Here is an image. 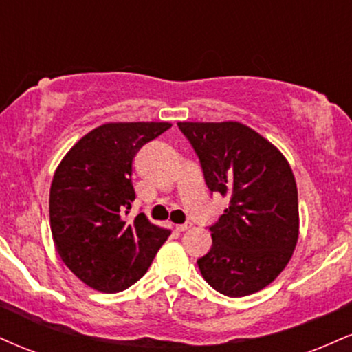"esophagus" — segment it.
<instances>
[{
    "instance_id": "1",
    "label": "esophagus",
    "mask_w": 352,
    "mask_h": 352,
    "mask_svg": "<svg viewBox=\"0 0 352 352\" xmlns=\"http://www.w3.org/2000/svg\"><path fill=\"white\" fill-rule=\"evenodd\" d=\"M190 228H192V221H185V223L177 225V230H179V232H187Z\"/></svg>"
}]
</instances>
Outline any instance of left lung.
<instances>
[{"mask_svg":"<svg viewBox=\"0 0 352 352\" xmlns=\"http://www.w3.org/2000/svg\"><path fill=\"white\" fill-rule=\"evenodd\" d=\"M210 192L228 208L208 230L212 248L197 260L225 296L263 289L288 265L298 241V190L281 152L240 122H179Z\"/></svg>","mask_w":352,"mask_h":352,"instance_id":"8db88e82","label":"left lung"}]
</instances>
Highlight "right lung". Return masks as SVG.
I'll list each match as a JSON object with an SVG mask.
<instances>
[{
	"label": "right lung",
	"mask_w": 352,
	"mask_h": 352,
	"mask_svg": "<svg viewBox=\"0 0 352 352\" xmlns=\"http://www.w3.org/2000/svg\"><path fill=\"white\" fill-rule=\"evenodd\" d=\"M168 122L106 124L84 135L54 173L51 232L59 256L80 281L102 293L127 289L144 276L170 235L139 213L132 162Z\"/></svg>",
	"instance_id": "add662e5"
}]
</instances>
